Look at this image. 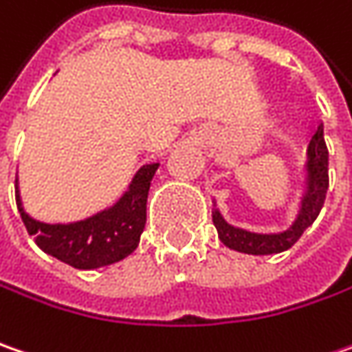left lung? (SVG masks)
I'll return each instance as SVG.
<instances>
[{
	"label": "left lung",
	"instance_id": "left-lung-1",
	"mask_svg": "<svg viewBox=\"0 0 352 352\" xmlns=\"http://www.w3.org/2000/svg\"><path fill=\"white\" fill-rule=\"evenodd\" d=\"M327 188H329V152H327L323 124L317 126L311 136L307 146V160H305V192L301 198L299 214L287 230L277 234H259L243 228L232 226L223 220L221 212L216 208V200H212V221L218 230L220 241L239 254L250 255H272L281 254L289 250L291 245L303 236L313 221L317 220L323 204H325Z\"/></svg>",
	"mask_w": 352,
	"mask_h": 352
}]
</instances>
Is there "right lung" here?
<instances>
[{"label": "right lung", "mask_w": 352, "mask_h": 352, "mask_svg": "<svg viewBox=\"0 0 352 352\" xmlns=\"http://www.w3.org/2000/svg\"><path fill=\"white\" fill-rule=\"evenodd\" d=\"M158 162L138 168L126 192L113 206L85 220L47 223L29 216L23 208L19 178H15V200L29 236L47 255L57 257L75 270H97L131 255L140 241L146 223L150 180Z\"/></svg>", "instance_id": "obj_1"}]
</instances>
